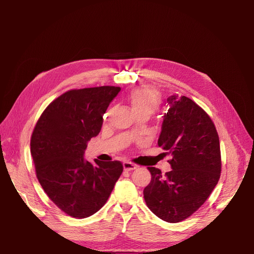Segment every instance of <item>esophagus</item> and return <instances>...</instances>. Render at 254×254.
Instances as JSON below:
<instances>
[{
    "instance_id": "obj_1",
    "label": "esophagus",
    "mask_w": 254,
    "mask_h": 254,
    "mask_svg": "<svg viewBox=\"0 0 254 254\" xmlns=\"http://www.w3.org/2000/svg\"><path fill=\"white\" fill-rule=\"evenodd\" d=\"M123 167H124V171L126 172H130V171H133L136 168V165L131 163V162H128V161H125V162H123Z\"/></svg>"
}]
</instances>
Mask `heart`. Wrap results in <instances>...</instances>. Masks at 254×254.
Listing matches in <instances>:
<instances>
[{
	"label": "heart",
	"mask_w": 254,
	"mask_h": 254,
	"mask_svg": "<svg viewBox=\"0 0 254 254\" xmlns=\"http://www.w3.org/2000/svg\"><path fill=\"white\" fill-rule=\"evenodd\" d=\"M128 104L133 114L145 112L150 115L158 109L160 99L155 91L149 89H135L130 93Z\"/></svg>",
	"instance_id": "b5f03b06"
}]
</instances>
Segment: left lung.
<instances>
[{
  "instance_id": "8db88e82",
  "label": "left lung",
  "mask_w": 254,
  "mask_h": 254,
  "mask_svg": "<svg viewBox=\"0 0 254 254\" xmlns=\"http://www.w3.org/2000/svg\"><path fill=\"white\" fill-rule=\"evenodd\" d=\"M158 145L170 151L172 171L162 175L148 167L151 180L144 189L150 211L167 222H179L200 207L219 180V137L204 110L187 96L166 99Z\"/></svg>"
}]
</instances>
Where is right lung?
Returning <instances> with one entry per match:
<instances>
[{
	"label": "right lung",
	"mask_w": 254,
	"mask_h": 254,
	"mask_svg": "<svg viewBox=\"0 0 254 254\" xmlns=\"http://www.w3.org/2000/svg\"><path fill=\"white\" fill-rule=\"evenodd\" d=\"M120 87L71 90L52 102L38 120L30 153L42 189L61 211L75 218L96 213L123 173L120 161L95 164L84 159L88 142L103 126V115Z\"/></svg>",
	"instance_id": "obj_1"
}]
</instances>
